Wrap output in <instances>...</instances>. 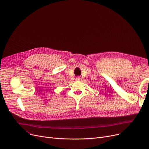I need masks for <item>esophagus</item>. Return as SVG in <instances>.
<instances>
[{
    "instance_id": "34e87169",
    "label": "esophagus",
    "mask_w": 149,
    "mask_h": 149,
    "mask_svg": "<svg viewBox=\"0 0 149 149\" xmlns=\"http://www.w3.org/2000/svg\"><path fill=\"white\" fill-rule=\"evenodd\" d=\"M76 81H81V77L79 76H77L76 77Z\"/></svg>"
}]
</instances>
